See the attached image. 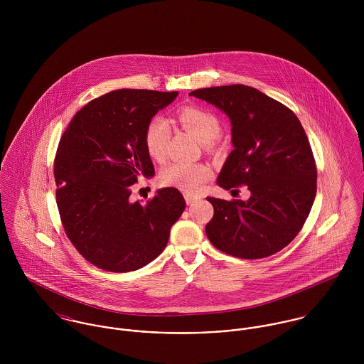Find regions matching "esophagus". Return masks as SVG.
<instances>
[{
  "mask_svg": "<svg viewBox=\"0 0 364 364\" xmlns=\"http://www.w3.org/2000/svg\"><path fill=\"white\" fill-rule=\"evenodd\" d=\"M185 200H186V203H188V205H192L195 200H198V196L186 193V195H185Z\"/></svg>",
  "mask_w": 364,
  "mask_h": 364,
  "instance_id": "1",
  "label": "esophagus"
}]
</instances>
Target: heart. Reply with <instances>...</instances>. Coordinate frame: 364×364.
Masks as SVG:
<instances>
[{"label":"heart","mask_w":364,"mask_h":364,"mask_svg":"<svg viewBox=\"0 0 364 364\" xmlns=\"http://www.w3.org/2000/svg\"><path fill=\"white\" fill-rule=\"evenodd\" d=\"M178 119L181 124L200 143H205L208 149L213 147L214 140L220 134L221 126L211 112L198 106H185L179 110ZM169 133V123L161 116L153 117L144 130L146 150L156 162H162L166 156ZM211 175L213 172L206 164L172 162L161 171L159 182L186 193H195L211 178Z\"/></svg>","instance_id":"heart-1"}]
</instances>
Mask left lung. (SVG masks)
<instances>
[{
  "label": "left lung",
  "instance_id": "obj_1",
  "mask_svg": "<svg viewBox=\"0 0 364 364\" xmlns=\"http://www.w3.org/2000/svg\"><path fill=\"white\" fill-rule=\"evenodd\" d=\"M189 95L223 110L231 122L230 153L217 178L230 191L247 185L248 200L208 198L206 225L220 251L260 259L287 247L303 228L316 193V166L299 117L273 98L242 84L211 87Z\"/></svg>",
  "mask_w": 364,
  "mask_h": 364
}]
</instances>
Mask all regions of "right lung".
Wrapping results in <instances>:
<instances>
[{
	"instance_id": "right-lung-1",
	"label": "right lung",
	"mask_w": 364,
	"mask_h": 364,
	"mask_svg": "<svg viewBox=\"0 0 364 364\" xmlns=\"http://www.w3.org/2000/svg\"><path fill=\"white\" fill-rule=\"evenodd\" d=\"M178 92L117 90L75 113L54 159L55 202L75 250L107 272L137 270L165 250L169 230L185 210L175 188L146 205L130 202L137 178L154 176L144 130Z\"/></svg>"
}]
</instances>
